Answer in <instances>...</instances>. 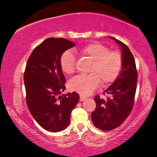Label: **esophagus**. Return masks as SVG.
Instances as JSON below:
<instances>
[{"label": "esophagus", "mask_w": 157, "mask_h": 157, "mask_svg": "<svg viewBox=\"0 0 157 157\" xmlns=\"http://www.w3.org/2000/svg\"><path fill=\"white\" fill-rule=\"evenodd\" d=\"M86 99V98L85 97H83V96H82V95L79 96V101H84V100H85Z\"/></svg>", "instance_id": "1"}]
</instances>
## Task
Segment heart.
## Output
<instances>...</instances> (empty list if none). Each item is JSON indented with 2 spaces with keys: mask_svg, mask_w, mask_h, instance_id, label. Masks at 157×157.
Masks as SVG:
<instances>
[{
  "mask_svg": "<svg viewBox=\"0 0 157 157\" xmlns=\"http://www.w3.org/2000/svg\"><path fill=\"white\" fill-rule=\"evenodd\" d=\"M82 56L92 60L89 72L72 78L69 82L71 90L82 95L92 94L99 85H108L113 82L120 75L123 67V57L119 52L110 51L101 43L89 44L79 50ZM59 63L62 71L71 75L75 71L76 58L71 51H65L60 57Z\"/></svg>",
  "mask_w": 157,
  "mask_h": 157,
  "instance_id": "1",
  "label": "heart"
}]
</instances>
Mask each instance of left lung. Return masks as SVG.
Returning <instances> with one entry per match:
<instances>
[{
  "mask_svg": "<svg viewBox=\"0 0 157 157\" xmlns=\"http://www.w3.org/2000/svg\"><path fill=\"white\" fill-rule=\"evenodd\" d=\"M122 49L123 68L118 78L104 94L107 99L94 97L96 109L92 113L94 125L99 130L109 131L120 126L126 120L134 106L137 82V71L132 53L125 44L111 37Z\"/></svg>",
  "mask_w": 157,
  "mask_h": 157,
  "instance_id": "1",
  "label": "left lung"
}]
</instances>
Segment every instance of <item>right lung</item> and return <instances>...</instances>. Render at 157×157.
Segmentation results:
<instances>
[{
	"instance_id": "add662e5",
	"label": "right lung",
	"mask_w": 157,
	"mask_h": 157,
	"mask_svg": "<svg viewBox=\"0 0 157 157\" xmlns=\"http://www.w3.org/2000/svg\"><path fill=\"white\" fill-rule=\"evenodd\" d=\"M75 44L63 38H48L38 45L28 58L24 72L28 109L44 129L59 132L70 124L71 113L79 101L78 93L60 96L65 78L59 60Z\"/></svg>"
}]
</instances>
